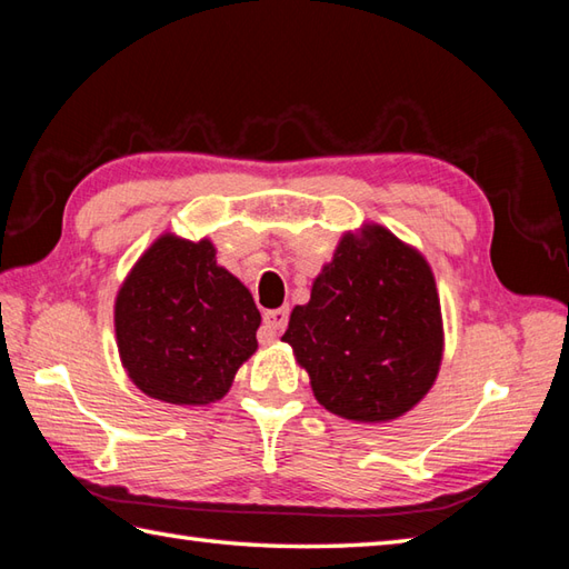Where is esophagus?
<instances>
[{
	"mask_svg": "<svg viewBox=\"0 0 569 569\" xmlns=\"http://www.w3.org/2000/svg\"><path fill=\"white\" fill-rule=\"evenodd\" d=\"M286 325H288V308H273L263 312V328L271 335L283 332Z\"/></svg>",
	"mask_w": 569,
	"mask_h": 569,
	"instance_id": "esophagus-1",
	"label": "esophagus"
}]
</instances>
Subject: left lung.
<instances>
[{
  "instance_id": "8db88e82",
  "label": "left lung",
  "mask_w": 569,
  "mask_h": 569,
  "mask_svg": "<svg viewBox=\"0 0 569 569\" xmlns=\"http://www.w3.org/2000/svg\"><path fill=\"white\" fill-rule=\"evenodd\" d=\"M281 340L330 413L355 422L401 418L426 398L442 365L430 263L381 224L342 234Z\"/></svg>"
}]
</instances>
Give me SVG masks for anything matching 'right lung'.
<instances>
[{
  "label": "right lung",
  "instance_id": "add662e5",
  "mask_svg": "<svg viewBox=\"0 0 569 569\" xmlns=\"http://www.w3.org/2000/svg\"><path fill=\"white\" fill-rule=\"evenodd\" d=\"M210 239L161 234L114 300L122 367L139 391L173 406L220 401L257 352L261 316L249 288L214 259Z\"/></svg>",
  "mask_w": 569,
  "mask_h": 569
}]
</instances>
